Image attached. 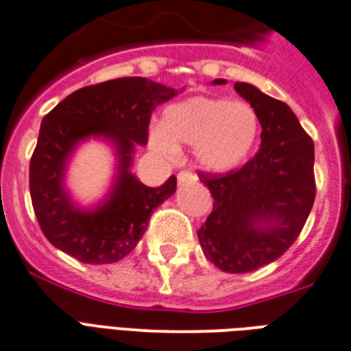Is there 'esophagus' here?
Instances as JSON below:
<instances>
[{"mask_svg":"<svg viewBox=\"0 0 351 351\" xmlns=\"http://www.w3.org/2000/svg\"><path fill=\"white\" fill-rule=\"evenodd\" d=\"M195 176H193L192 172H189V170H181V172L178 173V181L181 184H184V183H193V181H195Z\"/></svg>","mask_w":351,"mask_h":351,"instance_id":"34e87169","label":"esophagus"}]
</instances>
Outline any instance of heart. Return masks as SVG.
I'll list each match as a JSON object with an SVG mask.
<instances>
[{
  "instance_id": "b5f03b06",
  "label": "heart",
  "mask_w": 351,
  "mask_h": 351,
  "mask_svg": "<svg viewBox=\"0 0 351 351\" xmlns=\"http://www.w3.org/2000/svg\"><path fill=\"white\" fill-rule=\"evenodd\" d=\"M259 134V117L245 101L224 97H190L168 106L162 128L150 136L152 147L173 156L178 143L195 145V158L204 170L228 172L250 156Z\"/></svg>"
}]
</instances>
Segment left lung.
<instances>
[{
    "instance_id": "obj_1",
    "label": "left lung",
    "mask_w": 351,
    "mask_h": 351,
    "mask_svg": "<svg viewBox=\"0 0 351 351\" xmlns=\"http://www.w3.org/2000/svg\"><path fill=\"white\" fill-rule=\"evenodd\" d=\"M234 88L257 112L261 148L237 170L199 172L214 208L197 237L219 270L246 274L279 259L301 234L315 201L313 141L287 103L248 83Z\"/></svg>"
}]
</instances>
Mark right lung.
Masks as SVG:
<instances>
[{
    "mask_svg": "<svg viewBox=\"0 0 351 351\" xmlns=\"http://www.w3.org/2000/svg\"><path fill=\"white\" fill-rule=\"evenodd\" d=\"M178 90L147 77H119L85 86L45 116L30 158L29 186L34 214L45 237L86 265H106L130 254L150 215L173 192L178 179L145 186L130 173L136 143L147 145L154 108ZM108 136L118 148L120 172L111 197L92 213L75 209L62 189L64 165L85 136Z\"/></svg>",
    "mask_w": 351,
    "mask_h": 351,
    "instance_id": "add662e5",
    "label": "right lung"
}]
</instances>
